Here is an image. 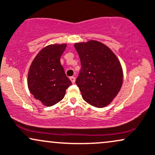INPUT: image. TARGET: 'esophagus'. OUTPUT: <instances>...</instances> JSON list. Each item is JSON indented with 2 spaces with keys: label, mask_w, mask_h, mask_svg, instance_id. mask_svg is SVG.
I'll return each mask as SVG.
<instances>
[{
  "label": "esophagus",
  "mask_w": 155,
  "mask_h": 155,
  "mask_svg": "<svg viewBox=\"0 0 155 155\" xmlns=\"http://www.w3.org/2000/svg\"><path fill=\"white\" fill-rule=\"evenodd\" d=\"M70 79H71V82L73 84L75 83V81H76V78L75 77H74V76H71V77H70Z\"/></svg>",
  "instance_id": "esophagus-1"
}]
</instances>
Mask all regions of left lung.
I'll return each instance as SVG.
<instances>
[{"instance_id":"obj_1","label":"left lung","mask_w":155,"mask_h":155,"mask_svg":"<svg viewBox=\"0 0 155 155\" xmlns=\"http://www.w3.org/2000/svg\"><path fill=\"white\" fill-rule=\"evenodd\" d=\"M74 47L81 65L76 83L83 99L97 108L108 106L122 87L120 60L107 46L97 41L76 43Z\"/></svg>"}]
</instances>
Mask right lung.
<instances>
[{
	"label": "right lung",
	"mask_w": 155,
	"mask_h": 155,
	"mask_svg": "<svg viewBox=\"0 0 155 155\" xmlns=\"http://www.w3.org/2000/svg\"><path fill=\"white\" fill-rule=\"evenodd\" d=\"M66 44H51L43 48L32 62L28 75V86L36 100L46 106L58 104L72 84L60 63Z\"/></svg>",
	"instance_id": "1"
}]
</instances>
